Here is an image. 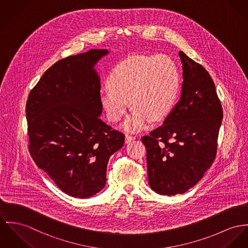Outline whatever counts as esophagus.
Here are the masks:
<instances>
[{
    "label": "esophagus",
    "mask_w": 248,
    "mask_h": 248,
    "mask_svg": "<svg viewBox=\"0 0 248 248\" xmlns=\"http://www.w3.org/2000/svg\"><path fill=\"white\" fill-rule=\"evenodd\" d=\"M134 140H135V137H133V136L128 135V134H126V135H125V139H124L125 143H129V142H131V141Z\"/></svg>",
    "instance_id": "esophagus-1"
}]
</instances>
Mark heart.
Masks as SVG:
<instances>
[{"mask_svg": "<svg viewBox=\"0 0 248 248\" xmlns=\"http://www.w3.org/2000/svg\"><path fill=\"white\" fill-rule=\"evenodd\" d=\"M108 89L99 93V102L111 123L119 122L129 108L133 112L124 129L140 130L151 119L160 121L170 113L179 90L176 64L166 55L132 56L119 63L108 80Z\"/></svg>", "mask_w": 248, "mask_h": 248, "instance_id": "heart-1", "label": "heart"}]
</instances>
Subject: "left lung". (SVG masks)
I'll use <instances>...</instances> for the list:
<instances>
[{
    "instance_id": "8db88e82",
    "label": "left lung",
    "mask_w": 248,
    "mask_h": 248,
    "mask_svg": "<svg viewBox=\"0 0 248 248\" xmlns=\"http://www.w3.org/2000/svg\"><path fill=\"white\" fill-rule=\"evenodd\" d=\"M178 54L183 70L180 99L163 124L141 139L149 185L169 196L190 190L210 169L223 119L209 73L182 51Z\"/></svg>"
}]
</instances>
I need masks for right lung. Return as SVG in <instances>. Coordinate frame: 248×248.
I'll return each instance as SVG.
<instances>
[{
	"label": "right lung",
	"instance_id": "add662e5",
	"mask_svg": "<svg viewBox=\"0 0 248 248\" xmlns=\"http://www.w3.org/2000/svg\"><path fill=\"white\" fill-rule=\"evenodd\" d=\"M108 54L93 49L49 68L26 103L29 152L67 194L89 198L103 190L109 157L124 143L100 116L97 62Z\"/></svg>",
	"mask_w": 248,
	"mask_h": 248
}]
</instances>
